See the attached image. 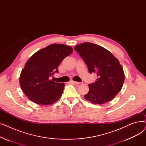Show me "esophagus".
<instances>
[{
    "instance_id": "obj_1",
    "label": "esophagus",
    "mask_w": 146,
    "mask_h": 146,
    "mask_svg": "<svg viewBox=\"0 0 146 146\" xmlns=\"http://www.w3.org/2000/svg\"><path fill=\"white\" fill-rule=\"evenodd\" d=\"M72 83H73L74 85H78L79 84H80V83H79V82H75V81H73V80H72Z\"/></svg>"
}]
</instances>
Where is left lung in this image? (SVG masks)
Returning <instances> with one entry per match:
<instances>
[{
    "label": "left lung",
    "mask_w": 146,
    "mask_h": 146,
    "mask_svg": "<svg viewBox=\"0 0 146 146\" xmlns=\"http://www.w3.org/2000/svg\"><path fill=\"white\" fill-rule=\"evenodd\" d=\"M88 66L90 73L96 74L95 83L89 85V92L84 96L95 104H104L115 98L124 82L123 68L119 60L105 48L93 43L83 42L74 47Z\"/></svg>",
    "instance_id": "obj_1"
}]
</instances>
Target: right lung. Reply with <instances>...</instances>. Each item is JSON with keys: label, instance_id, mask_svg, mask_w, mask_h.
<instances>
[{"label": "right lung", "instance_id": "right-lung-1", "mask_svg": "<svg viewBox=\"0 0 146 146\" xmlns=\"http://www.w3.org/2000/svg\"><path fill=\"white\" fill-rule=\"evenodd\" d=\"M72 52L70 46L53 44L29 58L19 77L21 88L29 99L42 105H49L58 100L64 83L55 82L50 78L58 72L57 68L61 61Z\"/></svg>", "mask_w": 146, "mask_h": 146}]
</instances>
